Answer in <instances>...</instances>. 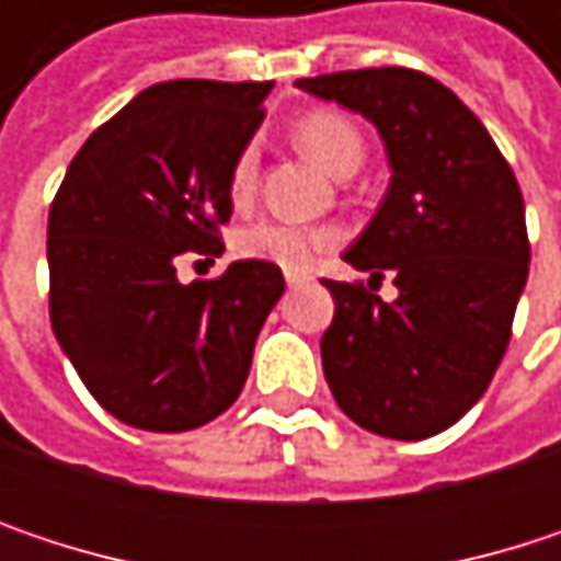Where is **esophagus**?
<instances>
[{
    "label": "esophagus",
    "instance_id": "esophagus-1",
    "mask_svg": "<svg viewBox=\"0 0 561 561\" xmlns=\"http://www.w3.org/2000/svg\"><path fill=\"white\" fill-rule=\"evenodd\" d=\"M305 282H311L308 273H285V285L288 288H295V285H305Z\"/></svg>",
    "mask_w": 561,
    "mask_h": 561
}]
</instances>
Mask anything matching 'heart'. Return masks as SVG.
<instances>
[{"mask_svg": "<svg viewBox=\"0 0 561 561\" xmlns=\"http://www.w3.org/2000/svg\"><path fill=\"white\" fill-rule=\"evenodd\" d=\"M295 142L298 149L328 174H341L347 169H357L364 159V142L357 126L331 110H314L305 113L295 123ZM256 187V149L247 146L230 171V197L237 204L250 201ZM337 240L334 230L328 227H301V224H285V220H256L247 224L233 233V253L243 260H263L270 266H279L285 273L308 270L314 253L331 247Z\"/></svg>", "mask_w": 561, "mask_h": 561, "instance_id": "b5f03b06", "label": "heart"}]
</instances>
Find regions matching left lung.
<instances>
[{
  "mask_svg": "<svg viewBox=\"0 0 561 561\" xmlns=\"http://www.w3.org/2000/svg\"><path fill=\"white\" fill-rule=\"evenodd\" d=\"M364 116L383 139L390 187L344 260L380 285L324 279L334 321L324 380L360 428L419 442L455 425L488 390L529 276L519 184L481 119L438 80L405 67L295 80Z\"/></svg>",
  "mask_w": 561,
  "mask_h": 561,
  "instance_id": "obj_1",
  "label": "left lung"
}]
</instances>
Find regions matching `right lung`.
Instances as JSON below:
<instances>
[{"mask_svg": "<svg viewBox=\"0 0 561 561\" xmlns=\"http://www.w3.org/2000/svg\"><path fill=\"white\" fill-rule=\"evenodd\" d=\"M266 83L169 80L133 96L73 156L48 217L51 328L93 399L146 432L227 412L285 291L279 266L237 260L214 282L178 256H220L230 171L263 123Z\"/></svg>", "mask_w": 561, "mask_h": 561, "instance_id": "obj_1", "label": "right lung"}]
</instances>
